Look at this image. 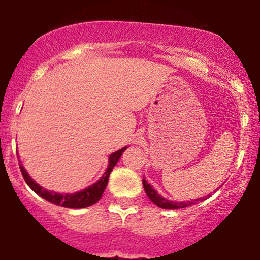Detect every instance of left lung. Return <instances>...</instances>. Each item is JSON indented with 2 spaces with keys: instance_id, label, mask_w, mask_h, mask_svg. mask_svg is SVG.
<instances>
[{
  "instance_id": "1",
  "label": "left lung",
  "mask_w": 260,
  "mask_h": 260,
  "mask_svg": "<svg viewBox=\"0 0 260 260\" xmlns=\"http://www.w3.org/2000/svg\"><path fill=\"white\" fill-rule=\"evenodd\" d=\"M143 186H144V190H145L146 195H148V198L151 200L152 202L155 203L156 206H158V207L161 208H166V209H178V208H184V207H189V206H192L195 205L196 202L199 201H203V200L208 199L209 196H202V198L200 199H196V200H191V201H185V202H177V201H170V200L162 198L161 195H158L157 192L155 191L154 189H152L151 185L148 184V181L143 178Z\"/></svg>"
}]
</instances>
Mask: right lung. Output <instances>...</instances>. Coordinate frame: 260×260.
Listing matches in <instances>:
<instances>
[{
	"instance_id": "1",
	"label": "right lung",
	"mask_w": 260,
	"mask_h": 260,
	"mask_svg": "<svg viewBox=\"0 0 260 260\" xmlns=\"http://www.w3.org/2000/svg\"><path fill=\"white\" fill-rule=\"evenodd\" d=\"M127 149V146L122 148L118 150V151H115L114 154L110 155L109 157V166L106 168L105 173L103 174V177L96 181V183L93 184L86 189L82 190L80 192H75V193H57L53 191H48V190L43 189L42 186H40L39 184L35 183L31 177L27 174V172L25 171V168L23 167V165L20 164L19 160V167L21 171V174H23L25 181L26 184L31 187L32 191H35L37 195H40L41 198H43L47 201L54 203V205L58 206H62V207L67 208H84L88 207V206H92L96 203L102 198L103 192H104L106 185H108V180H109V176H110L112 168L115 167V165L117 164V161L120 160L122 152Z\"/></svg>"
}]
</instances>
